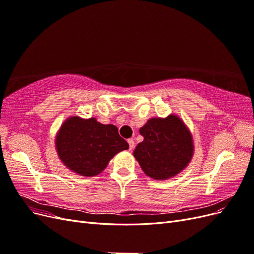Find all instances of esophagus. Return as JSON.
<instances>
[{"label":"esophagus","mask_w":254,"mask_h":254,"mask_svg":"<svg viewBox=\"0 0 254 254\" xmlns=\"http://www.w3.org/2000/svg\"><path fill=\"white\" fill-rule=\"evenodd\" d=\"M128 144H129V149L132 150L134 148V141H133V139H129L128 140Z\"/></svg>","instance_id":"esophagus-1"}]
</instances>
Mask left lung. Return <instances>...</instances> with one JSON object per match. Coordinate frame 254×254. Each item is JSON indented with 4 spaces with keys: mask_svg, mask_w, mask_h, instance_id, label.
Returning a JSON list of instances; mask_svg holds the SVG:
<instances>
[{
    "mask_svg": "<svg viewBox=\"0 0 254 254\" xmlns=\"http://www.w3.org/2000/svg\"><path fill=\"white\" fill-rule=\"evenodd\" d=\"M143 142L133 156L143 172L156 180H166L188 166L194 155L193 137L186 124L175 114L153 118L140 128Z\"/></svg>",
    "mask_w": 254,
    "mask_h": 254,
    "instance_id": "8db88e82",
    "label": "left lung"
}]
</instances>
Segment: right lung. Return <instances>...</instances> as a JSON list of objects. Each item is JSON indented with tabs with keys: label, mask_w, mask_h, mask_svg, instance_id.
<instances>
[{
	"label": "right lung",
	"mask_w": 254,
	"mask_h": 254,
	"mask_svg": "<svg viewBox=\"0 0 254 254\" xmlns=\"http://www.w3.org/2000/svg\"><path fill=\"white\" fill-rule=\"evenodd\" d=\"M58 157L68 170L84 177L102 173L109 161L129 148L114 125H104L96 119L68 118L56 135Z\"/></svg>",
	"instance_id": "1"
}]
</instances>
